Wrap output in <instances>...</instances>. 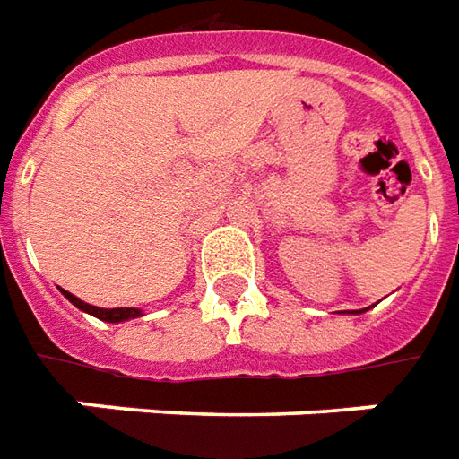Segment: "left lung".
<instances>
[{
	"label": "left lung",
	"instance_id": "obj_1",
	"mask_svg": "<svg viewBox=\"0 0 459 459\" xmlns=\"http://www.w3.org/2000/svg\"><path fill=\"white\" fill-rule=\"evenodd\" d=\"M345 313H365V310H345Z\"/></svg>",
	"mask_w": 459,
	"mask_h": 459
}]
</instances>
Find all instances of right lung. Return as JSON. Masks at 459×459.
<instances>
[{"label": "right lung", "instance_id": "right-lung-1", "mask_svg": "<svg viewBox=\"0 0 459 459\" xmlns=\"http://www.w3.org/2000/svg\"><path fill=\"white\" fill-rule=\"evenodd\" d=\"M62 296L74 303V306L79 307V310H84L89 316H94L99 320H107V323H124V320H131V318H141L143 316V310L139 307H99V306H91V303H84V300H79L76 296H72L69 290H64L62 288Z\"/></svg>", "mask_w": 459, "mask_h": 459}]
</instances>
